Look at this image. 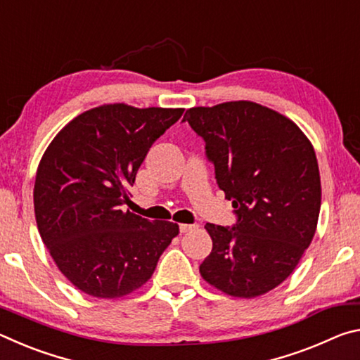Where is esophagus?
Returning a JSON list of instances; mask_svg holds the SVG:
<instances>
[{
    "label": "esophagus",
    "mask_w": 360,
    "mask_h": 360,
    "mask_svg": "<svg viewBox=\"0 0 360 360\" xmlns=\"http://www.w3.org/2000/svg\"><path fill=\"white\" fill-rule=\"evenodd\" d=\"M197 227L198 225H195V224H179V231L181 233H187V231L195 230Z\"/></svg>",
    "instance_id": "esophagus-1"
}]
</instances>
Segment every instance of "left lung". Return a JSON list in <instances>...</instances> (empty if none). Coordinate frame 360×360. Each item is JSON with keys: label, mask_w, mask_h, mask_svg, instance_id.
Masks as SVG:
<instances>
[{"label": "left lung", "mask_w": 360, "mask_h": 360, "mask_svg": "<svg viewBox=\"0 0 360 360\" xmlns=\"http://www.w3.org/2000/svg\"><path fill=\"white\" fill-rule=\"evenodd\" d=\"M182 122L203 138L236 216L231 227L205 225L212 251L200 273L233 297L275 289L294 271L318 225L321 178L311 143L294 122L252 101L187 109Z\"/></svg>", "instance_id": "8db88e82"}]
</instances>
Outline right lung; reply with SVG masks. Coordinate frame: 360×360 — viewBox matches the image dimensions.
Returning <instances> with one entry per match:
<instances>
[{
	"label": "right lung",
	"instance_id": "1",
	"mask_svg": "<svg viewBox=\"0 0 360 360\" xmlns=\"http://www.w3.org/2000/svg\"><path fill=\"white\" fill-rule=\"evenodd\" d=\"M184 109L124 103L85 111L53 138L34 181V216L60 271L85 294L117 298L136 290L179 233L122 206L146 155Z\"/></svg>",
	"mask_w": 360,
	"mask_h": 360
}]
</instances>
